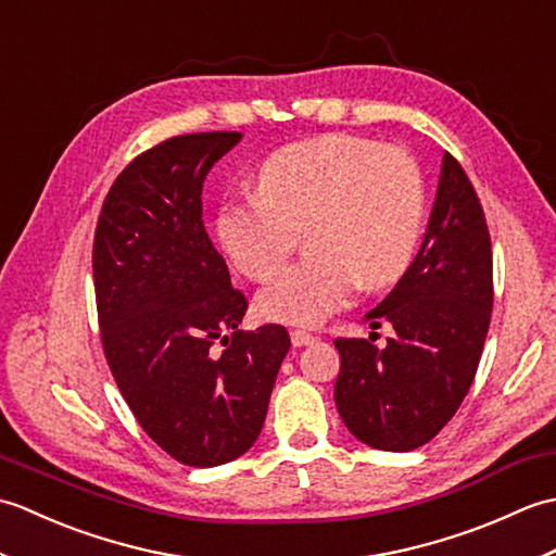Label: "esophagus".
Returning a JSON list of instances; mask_svg holds the SVG:
<instances>
[{
    "mask_svg": "<svg viewBox=\"0 0 556 556\" xmlns=\"http://www.w3.org/2000/svg\"><path fill=\"white\" fill-rule=\"evenodd\" d=\"M313 341H315V337L308 334V332H303V329H291V344L293 346H308V344H313Z\"/></svg>",
    "mask_w": 556,
    "mask_h": 556,
    "instance_id": "1",
    "label": "esophagus"
}]
</instances>
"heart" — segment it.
<instances>
[{
    "instance_id": "obj_1",
    "label": "heart",
    "mask_w": 556,
    "mask_h": 556,
    "mask_svg": "<svg viewBox=\"0 0 556 556\" xmlns=\"http://www.w3.org/2000/svg\"><path fill=\"white\" fill-rule=\"evenodd\" d=\"M422 174L410 152L349 134L279 148L255 172V195L224 200L217 236L248 279L267 281L299 231L305 253L257 296L267 320L317 325L358 289L404 275L422 224Z\"/></svg>"
}]
</instances>
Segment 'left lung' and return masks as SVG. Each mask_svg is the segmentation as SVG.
Segmentation results:
<instances>
[{
    "label": "left lung",
    "mask_w": 556,
    "mask_h": 556,
    "mask_svg": "<svg viewBox=\"0 0 556 556\" xmlns=\"http://www.w3.org/2000/svg\"><path fill=\"white\" fill-rule=\"evenodd\" d=\"M492 315V243L464 167L444 152L418 255L365 320L394 337L337 339L334 401L351 434L382 452H410L440 432L466 399ZM375 334V332H372Z\"/></svg>",
    "instance_id": "1"
}]
</instances>
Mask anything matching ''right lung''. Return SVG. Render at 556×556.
I'll return each instance as SVG.
<instances>
[{
    "label": "right lung",
    "instance_id": "1",
    "mask_svg": "<svg viewBox=\"0 0 556 556\" xmlns=\"http://www.w3.org/2000/svg\"><path fill=\"white\" fill-rule=\"evenodd\" d=\"M239 131L146 150L104 198L96 243L98 320L110 370L150 440L193 468L253 446L291 346L281 325L239 329L248 301L203 224V184Z\"/></svg>",
    "mask_w": 556,
    "mask_h": 556
}]
</instances>
